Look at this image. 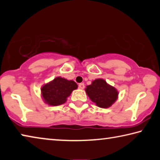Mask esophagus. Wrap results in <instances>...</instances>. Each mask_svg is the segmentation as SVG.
Segmentation results:
<instances>
[{"label": "esophagus", "mask_w": 160, "mask_h": 160, "mask_svg": "<svg viewBox=\"0 0 160 160\" xmlns=\"http://www.w3.org/2000/svg\"><path fill=\"white\" fill-rule=\"evenodd\" d=\"M84 84H83V83H79V84H78V88H80V89H83V88H84Z\"/></svg>", "instance_id": "1"}]
</instances>
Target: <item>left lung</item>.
I'll use <instances>...</instances> for the list:
<instances>
[{
    "instance_id": "8db88e82",
    "label": "left lung",
    "mask_w": 160,
    "mask_h": 160,
    "mask_svg": "<svg viewBox=\"0 0 160 160\" xmlns=\"http://www.w3.org/2000/svg\"><path fill=\"white\" fill-rule=\"evenodd\" d=\"M85 91L90 99L101 108L111 107L117 101L119 94L116 88L102 78L93 81L92 84L87 86Z\"/></svg>"
}]
</instances>
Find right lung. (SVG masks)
Masks as SVG:
<instances>
[{
  "mask_svg": "<svg viewBox=\"0 0 160 160\" xmlns=\"http://www.w3.org/2000/svg\"><path fill=\"white\" fill-rule=\"evenodd\" d=\"M77 88L78 85L73 81L58 77L43 86L41 88V96L47 104L58 106L64 104L67 97Z\"/></svg>",
  "mask_w": 160,
  "mask_h": 160,
  "instance_id": "obj_1",
  "label": "right lung"
}]
</instances>
